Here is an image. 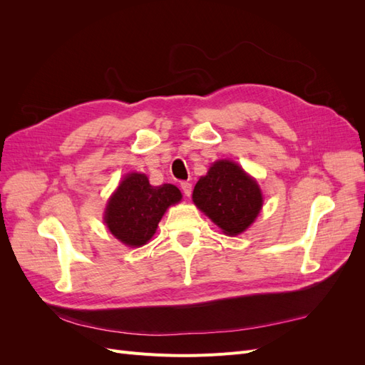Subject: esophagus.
<instances>
[{
  "label": "esophagus",
  "instance_id": "obj_1",
  "mask_svg": "<svg viewBox=\"0 0 365 365\" xmlns=\"http://www.w3.org/2000/svg\"><path fill=\"white\" fill-rule=\"evenodd\" d=\"M181 189H182V193L185 196H190L192 195V184L190 182H181Z\"/></svg>",
  "mask_w": 365,
  "mask_h": 365
}]
</instances>
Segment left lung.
Returning a JSON list of instances; mask_svg holds the SVG:
<instances>
[{"label": "left lung", "instance_id": "left-lung-1", "mask_svg": "<svg viewBox=\"0 0 365 365\" xmlns=\"http://www.w3.org/2000/svg\"><path fill=\"white\" fill-rule=\"evenodd\" d=\"M193 202L225 235L236 236L257 217L263 197L257 182L236 163L220 160L196 182Z\"/></svg>", "mask_w": 365, "mask_h": 365}]
</instances>
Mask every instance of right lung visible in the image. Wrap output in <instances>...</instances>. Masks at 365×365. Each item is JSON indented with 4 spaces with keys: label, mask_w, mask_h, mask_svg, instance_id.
<instances>
[{
    "label": "right lung",
    "mask_w": 365,
    "mask_h": 365,
    "mask_svg": "<svg viewBox=\"0 0 365 365\" xmlns=\"http://www.w3.org/2000/svg\"><path fill=\"white\" fill-rule=\"evenodd\" d=\"M180 201L178 187H153L146 175L129 173L108 202L105 222L125 245L141 247L155 233L168 207Z\"/></svg>",
    "instance_id": "right-lung-1"
}]
</instances>
